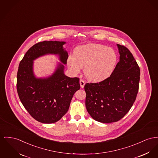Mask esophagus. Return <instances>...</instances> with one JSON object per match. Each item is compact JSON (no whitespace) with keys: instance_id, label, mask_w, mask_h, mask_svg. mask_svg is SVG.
<instances>
[{"instance_id":"34e87169","label":"esophagus","mask_w":158,"mask_h":158,"mask_svg":"<svg viewBox=\"0 0 158 158\" xmlns=\"http://www.w3.org/2000/svg\"><path fill=\"white\" fill-rule=\"evenodd\" d=\"M80 84L81 88H83L84 87V85H85L84 81H83V80H80Z\"/></svg>"}]
</instances>
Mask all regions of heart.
I'll use <instances>...</instances> for the list:
<instances>
[{
	"mask_svg": "<svg viewBox=\"0 0 158 158\" xmlns=\"http://www.w3.org/2000/svg\"><path fill=\"white\" fill-rule=\"evenodd\" d=\"M117 62V55L114 50L101 44H89L77 47L74 57L70 56L67 63L75 73L84 67V75L89 80L101 82L112 74Z\"/></svg>",
	"mask_w": 158,
	"mask_h": 158,
	"instance_id": "1",
	"label": "heart"
}]
</instances>
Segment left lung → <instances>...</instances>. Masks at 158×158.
<instances>
[{
  "label": "left lung",
  "instance_id": "1",
  "mask_svg": "<svg viewBox=\"0 0 158 158\" xmlns=\"http://www.w3.org/2000/svg\"><path fill=\"white\" fill-rule=\"evenodd\" d=\"M117 46L120 60L110 77L84 85L86 109L94 120L101 123L116 122L123 118L132 106L138 92L139 68L126 47Z\"/></svg>",
  "mask_w": 158,
  "mask_h": 158
}]
</instances>
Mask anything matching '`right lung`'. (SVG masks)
Returning a JSON list of instances; mask_svg holds the SVG:
<instances>
[{"mask_svg": "<svg viewBox=\"0 0 158 158\" xmlns=\"http://www.w3.org/2000/svg\"><path fill=\"white\" fill-rule=\"evenodd\" d=\"M64 41H43L35 44L26 52L19 64L17 89L26 110L37 121L53 123L59 121L68 111L76 91L80 89V79L70 78L64 73L68 54ZM48 54L57 55L60 63L51 76L36 77L33 62Z\"/></svg>", "mask_w": 158, "mask_h": 158, "instance_id": "1", "label": "right lung"}]
</instances>
